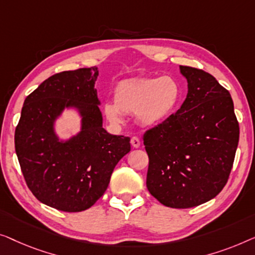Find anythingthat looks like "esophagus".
Listing matches in <instances>:
<instances>
[{"label":"esophagus","mask_w":255,"mask_h":255,"mask_svg":"<svg viewBox=\"0 0 255 255\" xmlns=\"http://www.w3.org/2000/svg\"><path fill=\"white\" fill-rule=\"evenodd\" d=\"M130 143H131L132 148H138V146L141 145V141H139V138L135 137V136H134V137H131Z\"/></svg>","instance_id":"obj_1"}]
</instances>
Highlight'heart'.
I'll list each match as a JSON object with an SVG mask.
<instances>
[{
  "mask_svg": "<svg viewBox=\"0 0 255 255\" xmlns=\"http://www.w3.org/2000/svg\"><path fill=\"white\" fill-rule=\"evenodd\" d=\"M184 98V89L173 76L131 78L114 89V102L104 104V114L113 124H120L125 114H135L139 125L159 126L177 113Z\"/></svg>",
  "mask_w": 255,
  "mask_h": 255,
  "instance_id": "b5f03b06",
  "label": "heart"
}]
</instances>
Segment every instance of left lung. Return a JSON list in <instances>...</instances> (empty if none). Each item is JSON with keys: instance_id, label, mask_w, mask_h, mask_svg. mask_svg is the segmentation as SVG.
<instances>
[{"instance_id": "left-lung-1", "label": "left lung", "mask_w": 255, "mask_h": 255, "mask_svg": "<svg viewBox=\"0 0 255 255\" xmlns=\"http://www.w3.org/2000/svg\"><path fill=\"white\" fill-rule=\"evenodd\" d=\"M188 92L177 113L145 131L146 187L170 208L214 199L227 184L239 141L234 102L213 75L180 66Z\"/></svg>"}]
</instances>
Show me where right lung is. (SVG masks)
<instances>
[{"label": "right lung", "instance_id": "right-lung-1", "mask_svg": "<svg viewBox=\"0 0 255 255\" xmlns=\"http://www.w3.org/2000/svg\"><path fill=\"white\" fill-rule=\"evenodd\" d=\"M98 68L62 71L25 99L15 149L27 187L46 206L67 213L87 210L107 189L111 175L130 151V138L103 128L95 89ZM66 108L81 117V130L63 141L55 121Z\"/></svg>", "mask_w": 255, "mask_h": 255}]
</instances>
